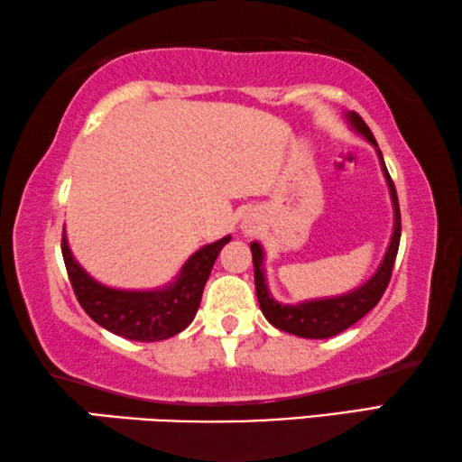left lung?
I'll list each match as a JSON object with an SVG mask.
<instances>
[{
  "instance_id": "1",
  "label": "left lung",
  "mask_w": 462,
  "mask_h": 462,
  "mask_svg": "<svg viewBox=\"0 0 462 462\" xmlns=\"http://www.w3.org/2000/svg\"><path fill=\"white\" fill-rule=\"evenodd\" d=\"M349 125L354 127L357 134L364 135L368 142L374 145L380 158V166H383L386 185H389L391 199H393V209H394V228L389 248H386V254L376 273L370 277L368 282L362 283L360 288L347 291V294L333 296V298H320V300H306V302L300 304H282L273 300L269 294L265 271H263V259H265V253H263V246L259 243L251 245L253 251V265H254V290H257L259 306L261 312L265 314V319L271 325L280 328V331L304 337V339H328V337L339 335L346 331L351 325H356L357 320L365 317L374 306L378 300L383 298L386 285L391 282L393 265L394 259H397L399 251V240H401V211H399V199L397 191H394L393 179L389 171H386L383 153L378 150V143L374 135H372L370 127L365 125L364 119L357 113L346 115Z\"/></svg>"
}]
</instances>
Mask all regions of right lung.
<instances>
[{
  "mask_svg": "<svg viewBox=\"0 0 462 462\" xmlns=\"http://www.w3.org/2000/svg\"><path fill=\"white\" fill-rule=\"evenodd\" d=\"M230 236L201 246L182 265L177 280L164 288L131 291L98 283L73 259L68 238L61 240V253L76 298L94 323L131 341H162L191 325L201 304L205 282L224 245Z\"/></svg>",
  "mask_w": 462,
  "mask_h": 462,
  "instance_id": "add662e5",
  "label": "right lung"
}]
</instances>
